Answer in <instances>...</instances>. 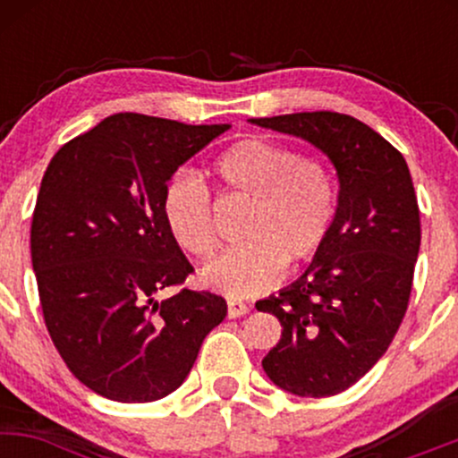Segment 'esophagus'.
I'll return each mask as SVG.
<instances>
[{
	"label": "esophagus",
	"instance_id": "esophagus-1",
	"mask_svg": "<svg viewBox=\"0 0 458 458\" xmlns=\"http://www.w3.org/2000/svg\"><path fill=\"white\" fill-rule=\"evenodd\" d=\"M250 306H247V303H243V301H234V299H230L228 301V317L230 318H241V317H245V314H250Z\"/></svg>",
	"mask_w": 458,
	"mask_h": 458
}]
</instances>
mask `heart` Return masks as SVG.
I'll return each instance as SVG.
<instances>
[{"instance_id":"b5f03b06","label":"heart","mask_w":458,"mask_h":458,"mask_svg":"<svg viewBox=\"0 0 458 458\" xmlns=\"http://www.w3.org/2000/svg\"><path fill=\"white\" fill-rule=\"evenodd\" d=\"M224 191L250 202L245 245L199 271L204 286L225 297L259 295L288 269L306 265L327 243L335 215V185L325 163L265 138H245L215 161ZM163 222L181 250L208 259L217 247L211 196L202 181L176 174L163 191Z\"/></svg>"}]
</instances>
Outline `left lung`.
Listing matches in <instances>:
<instances>
[{
	"label": "left lung",
	"mask_w": 458,
	"mask_h": 458,
	"mask_svg": "<svg viewBox=\"0 0 458 458\" xmlns=\"http://www.w3.org/2000/svg\"><path fill=\"white\" fill-rule=\"evenodd\" d=\"M247 123L308 141L335 167L327 243L301 277L256 303L284 327L262 360L267 377L297 396H334L379 361L407 312L420 251L411 174L390 141L351 115L303 112Z\"/></svg>",
	"instance_id": "left-lung-1"
}]
</instances>
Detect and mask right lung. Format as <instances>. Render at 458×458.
Listing matches in <instances>:
<instances>
[{"label": "right lung", "mask_w": 458, "mask_h": 458, "mask_svg": "<svg viewBox=\"0 0 458 458\" xmlns=\"http://www.w3.org/2000/svg\"><path fill=\"white\" fill-rule=\"evenodd\" d=\"M228 129L115 114L47 167L31 219L45 323L72 375L109 401L174 392L225 318V301L208 291L157 295L193 271L163 222V191Z\"/></svg>", "instance_id": "obj_1"}]
</instances>
